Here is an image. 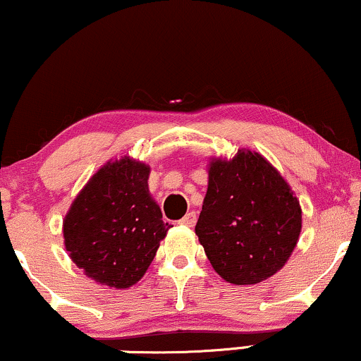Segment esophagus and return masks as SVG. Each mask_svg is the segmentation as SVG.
Instances as JSON below:
<instances>
[{
	"label": "esophagus",
	"instance_id": "obj_1",
	"mask_svg": "<svg viewBox=\"0 0 361 361\" xmlns=\"http://www.w3.org/2000/svg\"><path fill=\"white\" fill-rule=\"evenodd\" d=\"M196 221H197V214L194 213V211H190V213H188L184 216V218L180 219V224H184V226H189V228H192L194 224H196Z\"/></svg>",
	"mask_w": 361,
	"mask_h": 361
}]
</instances>
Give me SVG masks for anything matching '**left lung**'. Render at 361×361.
Masks as SVG:
<instances>
[{
  "label": "left lung",
  "instance_id": "8db88e82",
  "mask_svg": "<svg viewBox=\"0 0 361 361\" xmlns=\"http://www.w3.org/2000/svg\"><path fill=\"white\" fill-rule=\"evenodd\" d=\"M300 230L299 199L264 155L240 148L209 160L196 235L219 277L235 286L267 281L287 264Z\"/></svg>",
  "mask_w": 361,
  "mask_h": 361
}]
</instances>
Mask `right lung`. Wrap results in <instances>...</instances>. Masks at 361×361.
I'll return each mask as SVG.
<instances>
[{"label":"right lung","instance_id":"right-lung-1","mask_svg":"<svg viewBox=\"0 0 361 361\" xmlns=\"http://www.w3.org/2000/svg\"><path fill=\"white\" fill-rule=\"evenodd\" d=\"M150 167L125 155L86 182L62 223L71 260L89 279L128 289L147 272L171 224L148 190Z\"/></svg>","mask_w":361,"mask_h":361}]
</instances>
